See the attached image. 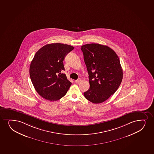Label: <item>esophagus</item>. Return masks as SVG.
<instances>
[{
	"label": "esophagus",
	"mask_w": 154,
	"mask_h": 154,
	"mask_svg": "<svg viewBox=\"0 0 154 154\" xmlns=\"http://www.w3.org/2000/svg\"><path fill=\"white\" fill-rule=\"evenodd\" d=\"M81 81V79H80V78H79L78 79L76 80L75 82H76V83H79V82Z\"/></svg>",
	"instance_id": "34e87169"
}]
</instances>
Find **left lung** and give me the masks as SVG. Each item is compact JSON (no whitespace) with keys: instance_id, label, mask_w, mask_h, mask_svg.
<instances>
[{"instance_id":"8db88e82","label":"left lung","mask_w":154,"mask_h":154,"mask_svg":"<svg viewBox=\"0 0 154 154\" xmlns=\"http://www.w3.org/2000/svg\"><path fill=\"white\" fill-rule=\"evenodd\" d=\"M81 49L90 85L84 95L93 103H101L114 94L121 83L123 69L119 58L113 49L99 44H85Z\"/></svg>"}]
</instances>
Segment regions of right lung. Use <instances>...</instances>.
Instances as JSON below:
<instances>
[{
    "label": "right lung",
    "instance_id": "obj_1",
    "mask_svg": "<svg viewBox=\"0 0 154 154\" xmlns=\"http://www.w3.org/2000/svg\"><path fill=\"white\" fill-rule=\"evenodd\" d=\"M74 47L67 44L52 43L40 48L31 61L29 74L35 89L42 97L50 101L60 100L72 85L64 71L63 61Z\"/></svg>",
    "mask_w": 154,
    "mask_h": 154
}]
</instances>
